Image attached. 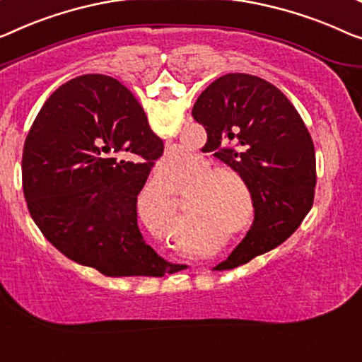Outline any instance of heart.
<instances>
[{
    "label": "heart",
    "mask_w": 362,
    "mask_h": 362,
    "mask_svg": "<svg viewBox=\"0 0 362 362\" xmlns=\"http://www.w3.org/2000/svg\"><path fill=\"white\" fill-rule=\"evenodd\" d=\"M183 164V154H170L164 159L163 170L175 174ZM177 188L185 190V230L195 237L233 228L244 211V199L247 206L250 204V188L244 175L230 165H213L203 156L188 159L177 177ZM138 211L151 229L170 237L179 234L180 216L172 182L160 177L151 180L138 198Z\"/></svg>",
    "instance_id": "heart-1"
}]
</instances>
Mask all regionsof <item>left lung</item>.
Returning <instances> with one entry per match:
<instances>
[{"mask_svg": "<svg viewBox=\"0 0 362 362\" xmlns=\"http://www.w3.org/2000/svg\"><path fill=\"white\" fill-rule=\"evenodd\" d=\"M192 115L214 156L249 183L255 219L214 269H230L281 245L314 204L315 148L298 110L276 86L229 73L203 90Z\"/></svg>", "mask_w": 362, "mask_h": 362, "instance_id": "obj_1", "label": "left lung"}]
</instances>
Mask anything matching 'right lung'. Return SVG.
<instances>
[{"label":"right lung","mask_w":362,"mask_h":362,"mask_svg":"<svg viewBox=\"0 0 362 362\" xmlns=\"http://www.w3.org/2000/svg\"><path fill=\"white\" fill-rule=\"evenodd\" d=\"M164 143L117 79L83 74L48 97L23 151V188L45 239L105 276H163L183 267L143 239L136 202Z\"/></svg>","instance_id":"1"}]
</instances>
